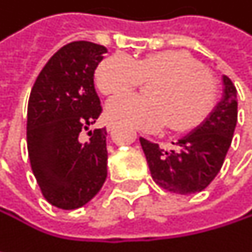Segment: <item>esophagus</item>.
Masks as SVG:
<instances>
[{
    "label": "esophagus",
    "instance_id": "esophagus-1",
    "mask_svg": "<svg viewBox=\"0 0 252 252\" xmlns=\"http://www.w3.org/2000/svg\"><path fill=\"white\" fill-rule=\"evenodd\" d=\"M114 128H115V124H114V123H108V124H106V129H108V132H111Z\"/></svg>",
    "mask_w": 252,
    "mask_h": 252
}]
</instances>
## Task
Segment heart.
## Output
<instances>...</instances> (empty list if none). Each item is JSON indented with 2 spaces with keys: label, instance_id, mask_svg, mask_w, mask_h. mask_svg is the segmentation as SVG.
<instances>
[{
  "label": "heart",
  "instance_id": "1",
  "mask_svg": "<svg viewBox=\"0 0 252 252\" xmlns=\"http://www.w3.org/2000/svg\"><path fill=\"white\" fill-rule=\"evenodd\" d=\"M94 81L105 96L126 93L141 81H155L149 99L123 94L106 106L112 121L147 132L160 129L168 121L175 131L192 126L209 112L216 94L212 76L181 52H156L138 60L112 54L97 65Z\"/></svg>",
  "mask_w": 252,
  "mask_h": 252
}]
</instances>
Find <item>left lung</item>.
Returning a JSON list of instances; mask_svg holds the SVG:
<instances>
[{
    "label": "left lung",
    "instance_id": "1",
    "mask_svg": "<svg viewBox=\"0 0 252 252\" xmlns=\"http://www.w3.org/2000/svg\"><path fill=\"white\" fill-rule=\"evenodd\" d=\"M223 86V97L213 112L189 134L172 143L175 149L163 150L140 137L152 178L163 189L176 194L200 192L219 174L238 121V92L226 76Z\"/></svg>",
    "mask_w": 252,
    "mask_h": 252
}]
</instances>
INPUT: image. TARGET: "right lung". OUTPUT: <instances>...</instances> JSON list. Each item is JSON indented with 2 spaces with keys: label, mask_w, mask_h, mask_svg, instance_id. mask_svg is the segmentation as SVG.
I'll use <instances>...</instances> for the list:
<instances>
[{
  "label": "right lung",
  "mask_w": 252,
  "mask_h": 252,
  "mask_svg": "<svg viewBox=\"0 0 252 252\" xmlns=\"http://www.w3.org/2000/svg\"><path fill=\"white\" fill-rule=\"evenodd\" d=\"M106 48L77 40L57 51L36 78L27 106L30 166L48 203L74 210L89 203L108 175L106 129L89 131L102 112L94 70Z\"/></svg>",
  "instance_id": "obj_1"
}]
</instances>
